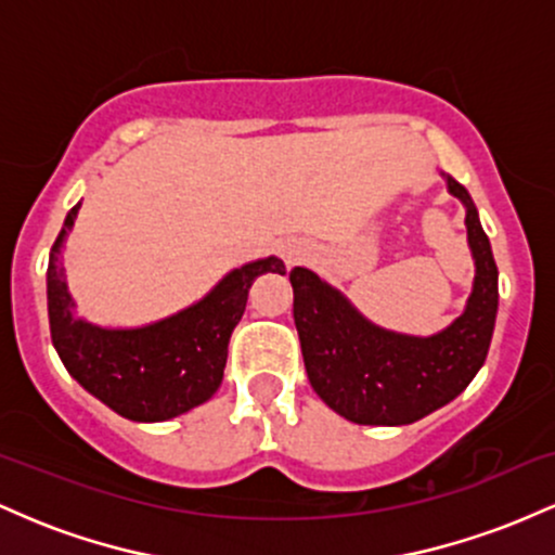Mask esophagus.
<instances>
[{
    "label": "esophagus",
    "instance_id": "esophagus-1",
    "mask_svg": "<svg viewBox=\"0 0 555 555\" xmlns=\"http://www.w3.org/2000/svg\"><path fill=\"white\" fill-rule=\"evenodd\" d=\"M302 256H305L302 247L295 245V242H286V245H284V260H286V263H297V260Z\"/></svg>",
    "mask_w": 555,
    "mask_h": 555
}]
</instances>
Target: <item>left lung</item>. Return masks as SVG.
<instances>
[{"instance_id":"obj_1","label":"left lung","mask_w":555,"mask_h":555,"mask_svg":"<svg viewBox=\"0 0 555 555\" xmlns=\"http://www.w3.org/2000/svg\"><path fill=\"white\" fill-rule=\"evenodd\" d=\"M441 177L467 211L475 279L462 315L438 334L412 336L378 326L318 273L302 266L289 271L310 386L349 423H417L460 397L488 358L499 313V269L473 197L454 177Z\"/></svg>"}]
</instances>
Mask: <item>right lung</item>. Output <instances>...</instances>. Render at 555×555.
Returning <instances> with one entry per match:
<instances>
[{
	"mask_svg": "<svg viewBox=\"0 0 555 555\" xmlns=\"http://www.w3.org/2000/svg\"><path fill=\"white\" fill-rule=\"evenodd\" d=\"M80 203L49 253L47 302L52 344L62 365L109 410L135 423H164L208 401L221 386L229 336L240 323L247 292L263 273H286L276 256L232 269L197 302L135 328L95 326L78 315L69 295L62 247Z\"/></svg>",
	"mask_w": 555,
	"mask_h": 555,
	"instance_id": "right-lung-1",
	"label": "right lung"
}]
</instances>
